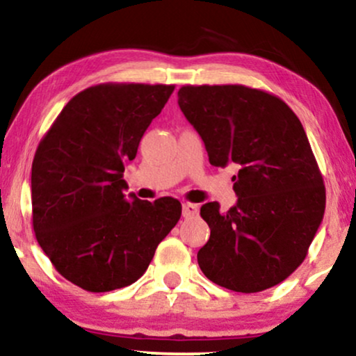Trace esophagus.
<instances>
[{
    "label": "esophagus",
    "instance_id": "obj_1",
    "mask_svg": "<svg viewBox=\"0 0 356 356\" xmlns=\"http://www.w3.org/2000/svg\"><path fill=\"white\" fill-rule=\"evenodd\" d=\"M198 215V207L195 203H184L182 205V216L184 218H193Z\"/></svg>",
    "mask_w": 356,
    "mask_h": 356
}]
</instances>
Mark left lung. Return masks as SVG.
<instances>
[{
  "label": "left lung",
  "mask_w": 356,
  "mask_h": 356,
  "mask_svg": "<svg viewBox=\"0 0 356 356\" xmlns=\"http://www.w3.org/2000/svg\"><path fill=\"white\" fill-rule=\"evenodd\" d=\"M179 107L205 143L210 164L238 165V202L226 213L200 208L210 239L197 260L208 280L257 293L282 283L305 260L325 210V188L300 118L260 89L182 86Z\"/></svg>",
  "instance_id": "1"
}]
</instances>
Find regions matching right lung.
<instances>
[{
  "label": "right lung",
  "mask_w": 356,
  "mask_h": 356,
  "mask_svg": "<svg viewBox=\"0 0 356 356\" xmlns=\"http://www.w3.org/2000/svg\"><path fill=\"white\" fill-rule=\"evenodd\" d=\"M170 84H97L71 99L32 163V225L54 267L91 293L129 286L177 225L181 202L127 198L123 170Z\"/></svg>",
  "instance_id": "1"
}]
</instances>
